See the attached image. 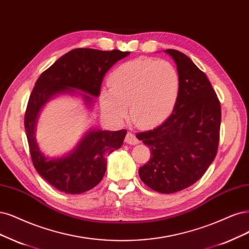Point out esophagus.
<instances>
[{"mask_svg": "<svg viewBox=\"0 0 249 249\" xmlns=\"http://www.w3.org/2000/svg\"><path fill=\"white\" fill-rule=\"evenodd\" d=\"M126 144H131V145H136L138 144L140 141L138 140V138L132 133V132H128L125 136V139H124Z\"/></svg>", "mask_w": 249, "mask_h": 249, "instance_id": "1", "label": "esophagus"}]
</instances>
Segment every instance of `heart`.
I'll return each mask as SVG.
<instances>
[{"mask_svg": "<svg viewBox=\"0 0 249 249\" xmlns=\"http://www.w3.org/2000/svg\"><path fill=\"white\" fill-rule=\"evenodd\" d=\"M180 92V76L173 64L138 57L117 66L109 87L101 91V106L116 119L127 115L143 126L158 125L173 113Z\"/></svg>", "mask_w": 249, "mask_h": 249, "instance_id": "1", "label": "heart"}]
</instances>
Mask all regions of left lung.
<instances>
[{
    "label": "left lung",
    "instance_id": "obj_1",
    "mask_svg": "<svg viewBox=\"0 0 249 249\" xmlns=\"http://www.w3.org/2000/svg\"><path fill=\"white\" fill-rule=\"evenodd\" d=\"M180 76V92L173 113L153 130L137 138L150 148V159L139 169L151 190L172 194L193 185L204 175L217 153L220 103L207 76L192 59L167 49Z\"/></svg>",
    "mask_w": 249,
    "mask_h": 249
}]
</instances>
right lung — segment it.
I'll return each instance as SVG.
<instances>
[{
    "mask_svg": "<svg viewBox=\"0 0 249 249\" xmlns=\"http://www.w3.org/2000/svg\"><path fill=\"white\" fill-rule=\"evenodd\" d=\"M128 51H102L76 48L59 57L43 72L35 83L24 115V127L33 165L41 177L66 194H82L100 183L106 172V156L121 148L126 131L91 130L67 157L48 159L39 149L35 127L41 108L58 93H75L78 89L89 106L100 95L106 72ZM89 95H88L87 93Z\"/></svg>",
    "mask_w": 249,
    "mask_h": 249,
    "instance_id": "1",
    "label": "right lung"
}]
</instances>
